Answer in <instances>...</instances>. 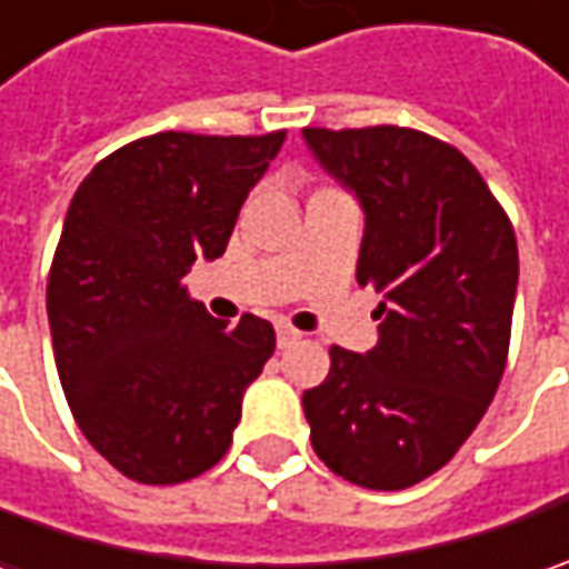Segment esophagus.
Returning a JSON list of instances; mask_svg holds the SVG:
<instances>
[{"instance_id":"34e87169","label":"esophagus","mask_w":569,"mask_h":569,"mask_svg":"<svg viewBox=\"0 0 569 569\" xmlns=\"http://www.w3.org/2000/svg\"><path fill=\"white\" fill-rule=\"evenodd\" d=\"M300 341V332L291 329V326H278V348H291Z\"/></svg>"}]
</instances>
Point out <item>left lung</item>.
Instances as JSON below:
<instances>
[{
    "instance_id": "1",
    "label": "left lung",
    "mask_w": 569,
    "mask_h": 569,
    "mask_svg": "<svg viewBox=\"0 0 569 569\" xmlns=\"http://www.w3.org/2000/svg\"><path fill=\"white\" fill-rule=\"evenodd\" d=\"M303 142L363 211L358 284L382 297L380 339L332 345L329 377L303 392L329 469L370 491H402L443 469L500 386L519 252L471 161L418 129H303Z\"/></svg>"
}]
</instances>
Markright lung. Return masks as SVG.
<instances>
[{
	"label": "right lung",
	"instance_id": "add662e5",
	"mask_svg": "<svg viewBox=\"0 0 569 569\" xmlns=\"http://www.w3.org/2000/svg\"><path fill=\"white\" fill-rule=\"evenodd\" d=\"M284 144L158 132L107 154L72 196L47 281L56 370L81 433L139 485H180L233 440L272 322L208 317L183 288L218 259Z\"/></svg>",
	"mask_w": 569,
	"mask_h": 569
}]
</instances>
